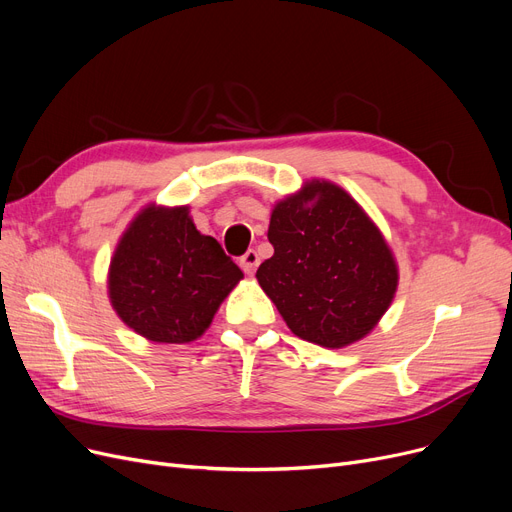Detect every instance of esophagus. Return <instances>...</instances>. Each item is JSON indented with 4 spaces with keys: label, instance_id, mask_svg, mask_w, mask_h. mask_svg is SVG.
Here are the masks:
<instances>
[{
    "label": "esophagus",
    "instance_id": "esophagus-1",
    "mask_svg": "<svg viewBox=\"0 0 512 512\" xmlns=\"http://www.w3.org/2000/svg\"><path fill=\"white\" fill-rule=\"evenodd\" d=\"M257 265H259V255H257L255 249H249L247 253L240 257V268L247 274H253L257 270Z\"/></svg>",
    "mask_w": 512,
    "mask_h": 512
}]
</instances>
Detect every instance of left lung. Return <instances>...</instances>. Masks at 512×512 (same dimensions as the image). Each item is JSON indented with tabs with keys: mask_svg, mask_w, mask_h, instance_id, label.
I'll list each match as a JSON object with an SVG mask.
<instances>
[{
	"mask_svg": "<svg viewBox=\"0 0 512 512\" xmlns=\"http://www.w3.org/2000/svg\"><path fill=\"white\" fill-rule=\"evenodd\" d=\"M274 255L257 282L303 341L341 349L364 339L389 309L399 270L393 251L351 194L309 180L272 209Z\"/></svg>",
	"mask_w": 512,
	"mask_h": 512,
	"instance_id": "left-lung-1",
	"label": "left lung"
}]
</instances>
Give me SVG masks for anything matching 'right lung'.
<instances>
[{
	"mask_svg": "<svg viewBox=\"0 0 512 512\" xmlns=\"http://www.w3.org/2000/svg\"><path fill=\"white\" fill-rule=\"evenodd\" d=\"M244 278L213 236L196 230L190 207L146 205L123 232L108 268L117 316L152 343H190Z\"/></svg>",
	"mask_w": 512,
	"mask_h": 512,
	"instance_id": "right-lung-1",
	"label": "right lung"
}]
</instances>
